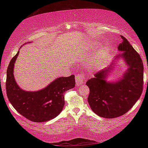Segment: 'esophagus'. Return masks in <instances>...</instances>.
<instances>
[{"instance_id":"1","label":"esophagus","mask_w":148,"mask_h":148,"mask_svg":"<svg viewBox=\"0 0 148 148\" xmlns=\"http://www.w3.org/2000/svg\"><path fill=\"white\" fill-rule=\"evenodd\" d=\"M86 79V76L83 74L81 75H77L76 77V86H80V85L83 84L84 80Z\"/></svg>"}]
</instances>
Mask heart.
Here are the masks:
<instances>
[{"instance_id":"b5f03b06","label":"heart","mask_w":148,"mask_h":148,"mask_svg":"<svg viewBox=\"0 0 148 148\" xmlns=\"http://www.w3.org/2000/svg\"><path fill=\"white\" fill-rule=\"evenodd\" d=\"M108 53V47H103L101 50V53L97 57L96 61L97 64H98L99 65H103L106 61Z\"/></svg>"}]
</instances>
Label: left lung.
I'll list each match as a JSON object with an SVG mask.
<instances>
[{
	"mask_svg": "<svg viewBox=\"0 0 148 148\" xmlns=\"http://www.w3.org/2000/svg\"><path fill=\"white\" fill-rule=\"evenodd\" d=\"M121 38L123 42L118 46L121 53L117 56L116 61L86 82L90 90L88 103L91 109L104 118H116L126 114L140 99L143 90L144 65L141 57L124 36ZM120 58L126 62L127 71L117 81H108V75Z\"/></svg>",
	"mask_w": 148,
	"mask_h": 148,
	"instance_id": "obj_1",
	"label": "left lung"
}]
</instances>
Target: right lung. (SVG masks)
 <instances>
[{"label":"right lung","instance_id":"right-lung-1","mask_svg":"<svg viewBox=\"0 0 148 148\" xmlns=\"http://www.w3.org/2000/svg\"><path fill=\"white\" fill-rule=\"evenodd\" d=\"M19 53L12 59L7 69L6 89L9 101L17 112L29 120L39 123L49 121L62 110L64 94L75 87L74 75L59 77L38 91H25L17 85L14 75Z\"/></svg>","mask_w":148,"mask_h":148}]
</instances>
